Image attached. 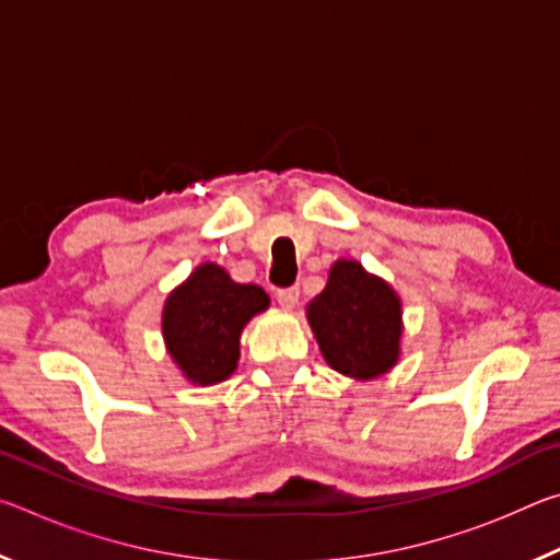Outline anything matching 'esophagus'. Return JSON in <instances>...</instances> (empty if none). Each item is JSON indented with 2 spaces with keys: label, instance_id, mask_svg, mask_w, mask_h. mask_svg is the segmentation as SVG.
Wrapping results in <instances>:
<instances>
[{
  "label": "esophagus",
  "instance_id": "obj_1",
  "mask_svg": "<svg viewBox=\"0 0 560 560\" xmlns=\"http://www.w3.org/2000/svg\"><path fill=\"white\" fill-rule=\"evenodd\" d=\"M277 301L283 308H293L299 303V287H289V289H277Z\"/></svg>",
  "mask_w": 560,
  "mask_h": 560
}]
</instances>
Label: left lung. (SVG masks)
I'll use <instances>...</instances> for the list:
<instances>
[{
	"mask_svg": "<svg viewBox=\"0 0 560 560\" xmlns=\"http://www.w3.org/2000/svg\"><path fill=\"white\" fill-rule=\"evenodd\" d=\"M308 324L326 363L348 377L390 371L400 353V299L358 261L340 259L326 289L308 303Z\"/></svg>",
	"mask_w": 560,
	"mask_h": 560,
	"instance_id": "1",
	"label": "left lung"
}]
</instances>
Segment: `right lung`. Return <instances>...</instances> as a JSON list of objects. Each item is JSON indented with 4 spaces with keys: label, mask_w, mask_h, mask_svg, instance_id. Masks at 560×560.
<instances>
[{
    "label": "right lung",
    "mask_w": 560,
    "mask_h": 560,
    "mask_svg": "<svg viewBox=\"0 0 560 560\" xmlns=\"http://www.w3.org/2000/svg\"><path fill=\"white\" fill-rule=\"evenodd\" d=\"M267 306L264 289L232 281L217 264H202L167 296L163 334L170 355L192 383L226 381L240 360L242 328Z\"/></svg>",
    "instance_id": "1"
}]
</instances>
